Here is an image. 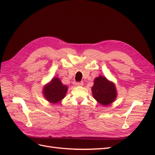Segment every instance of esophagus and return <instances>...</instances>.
<instances>
[{
  "mask_svg": "<svg viewBox=\"0 0 155 155\" xmlns=\"http://www.w3.org/2000/svg\"><path fill=\"white\" fill-rule=\"evenodd\" d=\"M76 85L77 86H83V81H80V82H76Z\"/></svg>",
  "mask_w": 155,
  "mask_h": 155,
  "instance_id": "esophagus-1",
  "label": "esophagus"
}]
</instances>
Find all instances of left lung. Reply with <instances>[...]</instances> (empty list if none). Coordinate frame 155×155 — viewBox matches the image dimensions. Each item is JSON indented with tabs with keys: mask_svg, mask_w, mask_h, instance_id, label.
<instances>
[{
	"mask_svg": "<svg viewBox=\"0 0 155 155\" xmlns=\"http://www.w3.org/2000/svg\"><path fill=\"white\" fill-rule=\"evenodd\" d=\"M92 92L94 99L103 105H109L116 97L114 84L109 82L103 76L95 79Z\"/></svg>",
	"mask_w": 155,
	"mask_h": 155,
	"instance_id": "1",
	"label": "left lung"
}]
</instances>
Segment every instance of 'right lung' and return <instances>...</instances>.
<instances>
[{
	"mask_svg": "<svg viewBox=\"0 0 155 155\" xmlns=\"http://www.w3.org/2000/svg\"><path fill=\"white\" fill-rule=\"evenodd\" d=\"M67 88V87L63 85L58 78H55L50 84L44 87L43 93L46 100L55 104L64 97Z\"/></svg>",
	"mask_w": 155,
	"mask_h": 155,
	"instance_id": "add662e5",
	"label": "right lung"
}]
</instances>
